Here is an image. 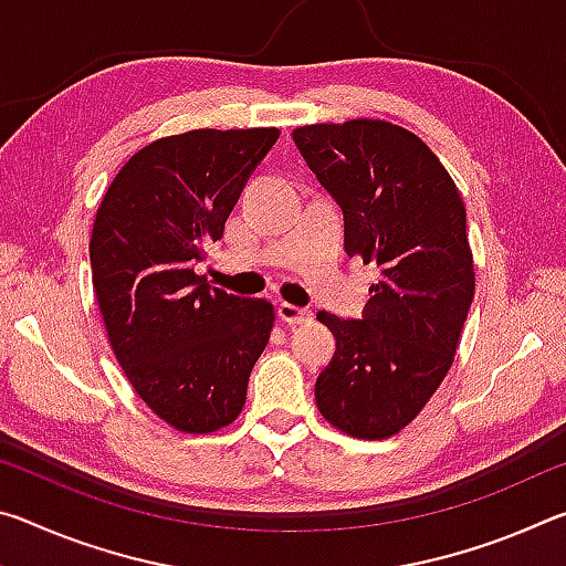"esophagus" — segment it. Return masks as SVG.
I'll list each match as a JSON object with an SVG mask.
<instances>
[{
  "label": "esophagus",
  "mask_w": 566,
  "mask_h": 566,
  "mask_svg": "<svg viewBox=\"0 0 566 566\" xmlns=\"http://www.w3.org/2000/svg\"><path fill=\"white\" fill-rule=\"evenodd\" d=\"M276 314H280V319L286 324H302L312 319V310H306V306H294L290 302H282L276 306Z\"/></svg>",
  "instance_id": "esophagus-1"
}]
</instances>
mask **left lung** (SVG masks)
Returning a JSON list of instances; mask_svg holds the SVG:
<instances>
[{
	"label": "left lung",
	"mask_w": 566,
	"mask_h": 566,
	"mask_svg": "<svg viewBox=\"0 0 566 566\" xmlns=\"http://www.w3.org/2000/svg\"><path fill=\"white\" fill-rule=\"evenodd\" d=\"M344 214V252L375 264L361 319L319 312L337 349L314 385L322 417L359 439L405 429L442 385L474 296L467 212L417 134L381 119L294 129Z\"/></svg>",
	"instance_id": "8db88e82"
}]
</instances>
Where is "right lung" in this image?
Returning a JSON list of instances; mask_svg holds the SVG:
<instances>
[{
    "label": "right lung",
    "mask_w": 566,
    "mask_h": 566,
    "mask_svg": "<svg viewBox=\"0 0 566 566\" xmlns=\"http://www.w3.org/2000/svg\"><path fill=\"white\" fill-rule=\"evenodd\" d=\"M280 129H191L139 149L104 195L90 260L112 349L137 395L179 432L239 417L274 324L266 300L209 286L195 264L222 239Z\"/></svg>",
    "instance_id": "right-lung-1"
}]
</instances>
